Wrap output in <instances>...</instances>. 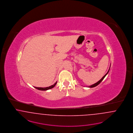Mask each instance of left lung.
Returning a JSON list of instances; mask_svg holds the SVG:
<instances>
[{
  "label": "left lung",
  "instance_id": "8db88e82",
  "mask_svg": "<svg viewBox=\"0 0 133 133\" xmlns=\"http://www.w3.org/2000/svg\"><path fill=\"white\" fill-rule=\"evenodd\" d=\"M110 68H109V69L108 70V72L106 74V75H105L100 80V81H99L98 82H97L96 83H94V84H93L92 85H90V86H89V87H90V88H92V87H96L97 85H98L99 84H100V83L101 82V81H102L103 80V79L104 78V77L106 76V75H107V74H108V72H109V70H110Z\"/></svg>",
  "mask_w": 133,
  "mask_h": 133
}]
</instances>
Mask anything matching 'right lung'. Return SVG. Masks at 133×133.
<instances>
[{
  "label": "right lung",
  "instance_id": "obj_1",
  "mask_svg": "<svg viewBox=\"0 0 133 133\" xmlns=\"http://www.w3.org/2000/svg\"><path fill=\"white\" fill-rule=\"evenodd\" d=\"M57 83V81L55 84H54L53 85H52L50 87H35V88L37 89H38V90H49V89L52 88L54 87L56 85Z\"/></svg>",
  "mask_w": 133,
  "mask_h": 133
}]
</instances>
